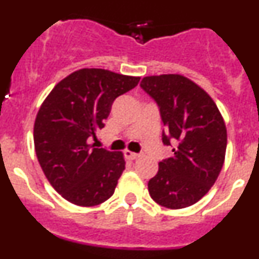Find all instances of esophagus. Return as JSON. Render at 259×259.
Here are the masks:
<instances>
[{"mask_svg": "<svg viewBox=\"0 0 259 259\" xmlns=\"http://www.w3.org/2000/svg\"><path fill=\"white\" fill-rule=\"evenodd\" d=\"M124 154H125V158H126L127 160H135V159H138L140 156L139 154L133 153V151H130V150H125Z\"/></svg>", "mask_w": 259, "mask_h": 259, "instance_id": "esophagus-1", "label": "esophagus"}]
</instances>
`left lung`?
I'll list each match as a JSON object with an SVG mask.
<instances>
[{
  "instance_id": "left-lung-1",
  "label": "left lung",
  "mask_w": 259,
  "mask_h": 259,
  "mask_svg": "<svg viewBox=\"0 0 259 259\" xmlns=\"http://www.w3.org/2000/svg\"><path fill=\"white\" fill-rule=\"evenodd\" d=\"M143 90L159 106L164 145L174 155L159 163L148 183L154 202L170 209L189 207L204 197L224 163L227 129L213 99L202 88L177 74L146 76Z\"/></svg>"
}]
</instances>
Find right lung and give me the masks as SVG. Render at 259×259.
<instances>
[{"instance_id": "1", "label": "right lung", "mask_w": 259, "mask_h": 259, "mask_svg": "<svg viewBox=\"0 0 259 259\" xmlns=\"http://www.w3.org/2000/svg\"><path fill=\"white\" fill-rule=\"evenodd\" d=\"M140 77L104 69H81L60 81L41 105L33 126L38 163L54 189L81 207L114 194L125 169L121 151L89 144L104 127L114 100Z\"/></svg>"}]
</instances>
